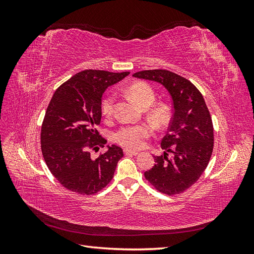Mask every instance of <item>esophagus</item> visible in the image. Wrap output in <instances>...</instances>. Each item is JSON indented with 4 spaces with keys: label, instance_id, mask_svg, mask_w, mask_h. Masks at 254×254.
I'll return each mask as SVG.
<instances>
[{
    "label": "esophagus",
    "instance_id": "34e87169",
    "mask_svg": "<svg viewBox=\"0 0 254 254\" xmlns=\"http://www.w3.org/2000/svg\"><path fill=\"white\" fill-rule=\"evenodd\" d=\"M124 153L126 156H137L139 155V151H135V150H131V149H124Z\"/></svg>",
    "mask_w": 254,
    "mask_h": 254
}]
</instances>
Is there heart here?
Returning <instances> with one entry per match:
<instances>
[{
  "label": "heart",
  "instance_id": "b5f03b06",
  "mask_svg": "<svg viewBox=\"0 0 254 254\" xmlns=\"http://www.w3.org/2000/svg\"><path fill=\"white\" fill-rule=\"evenodd\" d=\"M127 91L143 107H148L155 102V91L146 82H134L127 89ZM115 98L117 97L113 92H108L102 99V112L105 117L109 118L112 115ZM151 112L152 117L159 122H163L166 118V110L163 106L153 107ZM153 132H155L153 127L149 124H145V123L144 124L125 125L113 134V140L127 148H142L145 146L146 141L153 135Z\"/></svg>",
  "mask_w": 254,
  "mask_h": 254
}]
</instances>
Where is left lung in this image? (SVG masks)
<instances>
[{
  "instance_id": "1",
  "label": "left lung",
  "mask_w": 254,
  "mask_h": 254,
  "mask_svg": "<svg viewBox=\"0 0 254 254\" xmlns=\"http://www.w3.org/2000/svg\"><path fill=\"white\" fill-rule=\"evenodd\" d=\"M133 77L162 83L173 99L174 114L161 141L164 155L155 157V165L145 179L160 193L181 194L200 178L214 147V127L202 94L193 83L167 70H145ZM173 153L172 157L168 152Z\"/></svg>"
}]
</instances>
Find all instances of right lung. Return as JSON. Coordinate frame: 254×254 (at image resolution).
<instances>
[{
  "mask_svg": "<svg viewBox=\"0 0 254 254\" xmlns=\"http://www.w3.org/2000/svg\"><path fill=\"white\" fill-rule=\"evenodd\" d=\"M128 74L84 70L54 93L41 126V151L50 172L66 190L90 196L112 180L123 149L109 146L96 159L91 150L97 152L107 143L97 131L103 93Z\"/></svg>",
  "mask_w": 254,
  "mask_h": 254,
  "instance_id": "right-lung-1",
  "label": "right lung"
}]
</instances>
